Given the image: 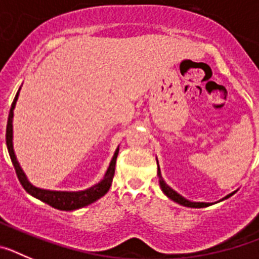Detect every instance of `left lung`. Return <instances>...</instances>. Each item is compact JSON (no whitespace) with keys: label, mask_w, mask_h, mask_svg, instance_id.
<instances>
[{"label":"left lung","mask_w":259,"mask_h":259,"mask_svg":"<svg viewBox=\"0 0 259 259\" xmlns=\"http://www.w3.org/2000/svg\"><path fill=\"white\" fill-rule=\"evenodd\" d=\"M158 178H159V185H161L162 191H163V193L166 194L167 197L171 198L172 201H175V202L180 203V205H183V206H187V207H197V209H201V207H206V206H210L211 203H205V202H191V201L185 200L184 197H182L179 193H176L174 189H171L168 185L166 184V183L163 182V179H162L161 176V170H159V166H158ZM235 193V192H233ZM233 193L228 194V196H226V197L223 198V200H226V198L231 197Z\"/></svg>","instance_id":"left-lung-1"}]
</instances>
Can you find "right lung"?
I'll return each mask as SVG.
<instances>
[{"instance_id": "add662e5", "label": "right lung", "mask_w": 259, "mask_h": 259, "mask_svg": "<svg viewBox=\"0 0 259 259\" xmlns=\"http://www.w3.org/2000/svg\"><path fill=\"white\" fill-rule=\"evenodd\" d=\"M19 91H18L17 96H15V98H14V101L10 107V111H9L8 125H6V145H8L9 154H10L11 162H13L14 164V168H15L18 179H19L23 188L26 189L31 196L38 198V200L42 201V202L48 203V205H50V206L54 207V209L65 210V211H71V210H76V209H80V207L87 206V205H91L92 202L97 201L98 198H101L102 196H105V194L107 193V191L110 189L111 183H113L114 174H115L116 157H118L119 149H116L113 159H111V162H110V166L109 168H107L106 174H105L104 179L98 183V184L93 185V187H91L89 189H85V191H81V192L45 191V189L36 188V187L29 184L26 175H24L23 170L20 168L19 163H18L15 154H14V149H13V110L14 107H15V102H17L18 100Z\"/></svg>"}]
</instances>
